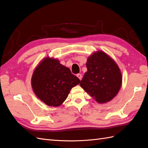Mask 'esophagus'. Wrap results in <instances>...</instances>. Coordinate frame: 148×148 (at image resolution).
<instances>
[{
  "label": "esophagus",
  "instance_id": "obj_1",
  "mask_svg": "<svg viewBox=\"0 0 148 148\" xmlns=\"http://www.w3.org/2000/svg\"><path fill=\"white\" fill-rule=\"evenodd\" d=\"M77 77L79 78V80H81L82 79V75H81V74H77Z\"/></svg>",
  "mask_w": 148,
  "mask_h": 148
}]
</instances>
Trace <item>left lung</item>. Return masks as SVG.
Wrapping results in <instances>:
<instances>
[{"label":"left lung","mask_w":148,"mask_h":148,"mask_svg":"<svg viewBox=\"0 0 148 148\" xmlns=\"http://www.w3.org/2000/svg\"><path fill=\"white\" fill-rule=\"evenodd\" d=\"M87 72L80 86L97 102L111 101L122 84L120 69L111 56L102 51L94 52L87 59Z\"/></svg>","instance_id":"8db88e82"}]
</instances>
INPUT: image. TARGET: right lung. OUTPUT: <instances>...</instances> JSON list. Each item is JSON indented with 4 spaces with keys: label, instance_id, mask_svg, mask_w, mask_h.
I'll list each match as a JSON object with an SVG mask.
<instances>
[{
    "label": "right lung",
    "instance_id": "1",
    "mask_svg": "<svg viewBox=\"0 0 148 148\" xmlns=\"http://www.w3.org/2000/svg\"><path fill=\"white\" fill-rule=\"evenodd\" d=\"M80 82L68 67L58 59L46 57L34 70L31 84L37 98L47 106L58 107L62 104L72 87Z\"/></svg>",
    "mask_w": 148,
    "mask_h": 148
}]
</instances>
